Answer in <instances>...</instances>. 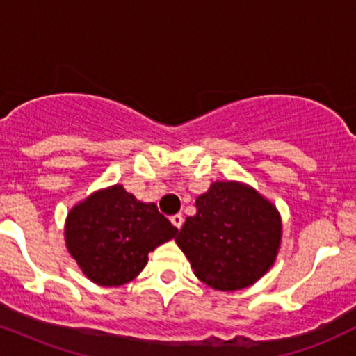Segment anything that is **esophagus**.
I'll use <instances>...</instances> for the list:
<instances>
[{"label":"esophagus","instance_id":"34e87169","mask_svg":"<svg viewBox=\"0 0 356 356\" xmlns=\"http://www.w3.org/2000/svg\"><path fill=\"white\" fill-rule=\"evenodd\" d=\"M170 222H172L174 226L177 227V229H181V227H182V222H184L182 214H174V216H170Z\"/></svg>","mask_w":356,"mask_h":356}]
</instances>
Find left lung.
<instances>
[{
  "mask_svg": "<svg viewBox=\"0 0 356 356\" xmlns=\"http://www.w3.org/2000/svg\"><path fill=\"white\" fill-rule=\"evenodd\" d=\"M195 207L175 243L202 283L236 291L266 275L281 244L275 204L246 184L216 181L195 199Z\"/></svg>",
  "mask_w": 356,
  "mask_h": 356,
  "instance_id": "8db88e82",
  "label": "left lung"
}]
</instances>
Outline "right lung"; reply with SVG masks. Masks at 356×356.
Listing matches in <instances>:
<instances>
[{
    "mask_svg": "<svg viewBox=\"0 0 356 356\" xmlns=\"http://www.w3.org/2000/svg\"><path fill=\"white\" fill-rule=\"evenodd\" d=\"M177 234L154 202L124 186L90 194L68 212L65 243L83 275L100 286H122L145 268L149 252Z\"/></svg>",
    "mask_w": 356,
    "mask_h": 356,
    "instance_id": "1",
    "label": "right lung"
}]
</instances>
